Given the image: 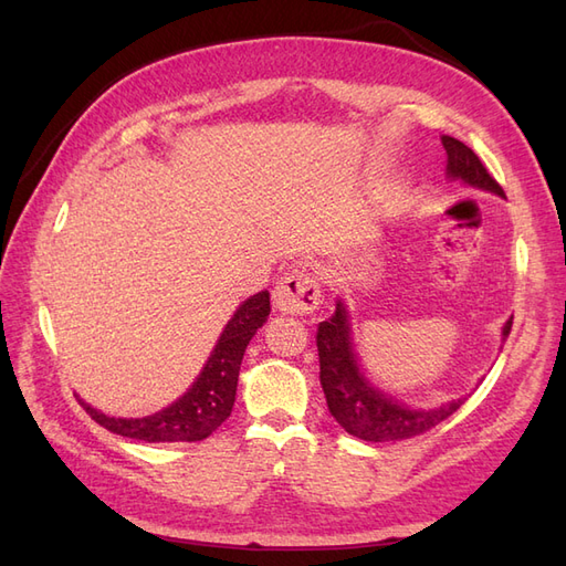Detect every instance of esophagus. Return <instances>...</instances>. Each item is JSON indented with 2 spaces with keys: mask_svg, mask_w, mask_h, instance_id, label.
Listing matches in <instances>:
<instances>
[{
  "mask_svg": "<svg viewBox=\"0 0 566 566\" xmlns=\"http://www.w3.org/2000/svg\"><path fill=\"white\" fill-rule=\"evenodd\" d=\"M321 283L316 281L314 273L306 271H290L279 281L276 290H273V302L276 310L283 314L304 316L318 310L321 304Z\"/></svg>",
  "mask_w": 566,
  "mask_h": 566,
  "instance_id": "34e87169",
  "label": "esophagus"
}]
</instances>
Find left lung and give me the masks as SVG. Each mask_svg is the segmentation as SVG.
<instances>
[{"label": "left lung", "instance_id": "left-lung-1", "mask_svg": "<svg viewBox=\"0 0 566 566\" xmlns=\"http://www.w3.org/2000/svg\"><path fill=\"white\" fill-rule=\"evenodd\" d=\"M441 144L449 156V177L505 196L503 186L489 175V169L476 158L472 148L453 139V136H441ZM510 331L512 318L505 323L503 335L507 337ZM316 347L321 364V387L328 410L349 434L364 441H403L420 437L430 432L439 422L451 418L465 403V399H458L432 410H410L391 401L387 394L370 387L364 373L358 370L349 339L347 312L342 302L337 304L335 316L318 325Z\"/></svg>", "mask_w": 566, "mask_h": 566}]
</instances>
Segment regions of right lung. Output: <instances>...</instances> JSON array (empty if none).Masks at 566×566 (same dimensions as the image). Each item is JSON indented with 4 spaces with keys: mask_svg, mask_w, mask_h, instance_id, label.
<instances>
[{
    "mask_svg": "<svg viewBox=\"0 0 566 566\" xmlns=\"http://www.w3.org/2000/svg\"><path fill=\"white\" fill-rule=\"evenodd\" d=\"M271 312L269 293H256L238 306L233 318L227 323L217 347L205 364L200 378L193 382L179 401L167 406L156 416L146 418H108L82 401L94 422L108 432L139 439L148 443L172 441H202L231 416L235 401L238 373H241L243 354L256 328H262Z\"/></svg>",
    "mask_w": 566,
    "mask_h": 566,
    "instance_id": "right-lung-1",
    "label": "right lung"
}]
</instances>
